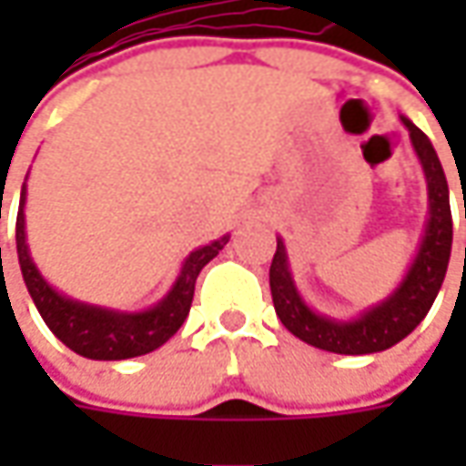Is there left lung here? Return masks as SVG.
<instances>
[{
	"label": "left lung",
	"instance_id": "8db88e82",
	"mask_svg": "<svg viewBox=\"0 0 466 466\" xmlns=\"http://www.w3.org/2000/svg\"><path fill=\"white\" fill-rule=\"evenodd\" d=\"M400 121L410 132L412 150L418 155V163L425 176L428 218H425L418 251L410 261L404 278L400 279V285L389 296L348 319L316 311L306 303V298L300 296L285 241L278 236V251L269 267L272 303H275L282 327L290 334H296L298 339H303L306 345L337 352V355H370V352L394 348L420 324L439 296L446 269H449L451 236H454L449 184H446V176H443L439 155L433 150L431 139L402 114H400Z\"/></svg>",
	"mask_w": 466,
	"mask_h": 466
}]
</instances>
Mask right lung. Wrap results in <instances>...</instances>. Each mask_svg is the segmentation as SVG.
Returning a JSON list of instances; mask_svg holds the SVG:
<instances>
[{"instance_id":"add662e5","label":"right lung","mask_w":466,"mask_h":466,"mask_svg":"<svg viewBox=\"0 0 466 466\" xmlns=\"http://www.w3.org/2000/svg\"><path fill=\"white\" fill-rule=\"evenodd\" d=\"M25 199L27 187L23 184L15 241H17V259H20V272L25 279L27 293L33 298L46 327L54 331L66 348L90 360H127L137 355H147L160 345H166L187 321L191 300H194V285L202 267L215 259L223 251L225 243L230 241V233H225L218 241L194 248L187 259L181 261V269L173 279L170 290L157 303L142 311H121V309H108V306L66 296L41 275L27 246Z\"/></svg>"}]
</instances>
